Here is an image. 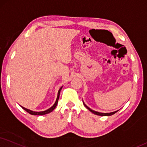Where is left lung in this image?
Wrapping results in <instances>:
<instances>
[{"label": "left lung", "mask_w": 147, "mask_h": 147, "mask_svg": "<svg viewBox=\"0 0 147 147\" xmlns=\"http://www.w3.org/2000/svg\"><path fill=\"white\" fill-rule=\"evenodd\" d=\"M83 104L84 105V106L86 107L87 109L89 110V111H90L92 112V113L95 114V115H99V116H111L112 115H114V114H115L116 112H117L118 110H117V111H115V112H108V113H103V112H97V111H95V110L90 109V108H88V107L86 106V104H84V102L83 101Z\"/></svg>", "instance_id": "obj_1"}]
</instances>
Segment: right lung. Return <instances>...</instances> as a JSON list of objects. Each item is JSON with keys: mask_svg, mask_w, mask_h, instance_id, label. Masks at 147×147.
<instances>
[{"mask_svg": "<svg viewBox=\"0 0 147 147\" xmlns=\"http://www.w3.org/2000/svg\"><path fill=\"white\" fill-rule=\"evenodd\" d=\"M63 86H61V88H59V91H58V95H57V99H56V101L55 103H54L53 106L52 107H50V108H48V110H44V111H41V112H36V111H32V110H30L29 109H27V108H24V107L23 106H21L22 108H23L24 110H26L27 112H28V113L30 114V115H46V114H48L50 113V112H51L52 111H53L54 110V108H56L57 106V104H58V101H59V96H60V93H61V90L62 89Z\"/></svg>", "mask_w": 147, "mask_h": 147, "instance_id": "obj_1", "label": "right lung"}]
</instances>
